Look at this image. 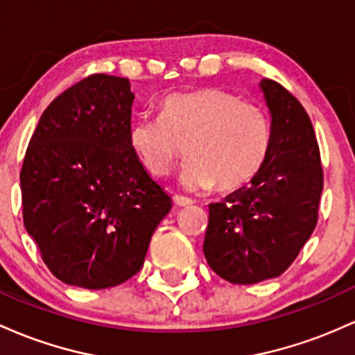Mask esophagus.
Masks as SVG:
<instances>
[{"instance_id": "1", "label": "esophagus", "mask_w": 355, "mask_h": 355, "mask_svg": "<svg viewBox=\"0 0 355 355\" xmlns=\"http://www.w3.org/2000/svg\"><path fill=\"white\" fill-rule=\"evenodd\" d=\"M173 199H174V205L179 206V208H186V206H191L194 202L193 199H189L186 196H179V194H176Z\"/></svg>"}]
</instances>
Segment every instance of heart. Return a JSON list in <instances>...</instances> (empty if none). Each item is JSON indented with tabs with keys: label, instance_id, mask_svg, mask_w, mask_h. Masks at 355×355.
<instances>
[{
	"label": "heart",
	"instance_id": "1",
	"mask_svg": "<svg viewBox=\"0 0 355 355\" xmlns=\"http://www.w3.org/2000/svg\"><path fill=\"white\" fill-rule=\"evenodd\" d=\"M188 139L189 159L179 171L184 189L245 186L260 173L272 144V125L260 105L218 87L173 92L161 101V115H137L129 144L142 167L164 176Z\"/></svg>",
	"mask_w": 355,
	"mask_h": 355
}]
</instances>
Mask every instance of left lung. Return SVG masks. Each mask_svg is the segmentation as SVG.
Returning a JSON list of instances; mask_svg holds the SVG:
<instances>
[{
    "label": "left lung",
    "mask_w": 355,
    "mask_h": 355,
    "mask_svg": "<svg viewBox=\"0 0 355 355\" xmlns=\"http://www.w3.org/2000/svg\"><path fill=\"white\" fill-rule=\"evenodd\" d=\"M272 144L248 186L211 202L202 252L213 272L238 285L282 275L317 225L324 188L320 150L302 103L280 83L260 82Z\"/></svg>",
    "instance_id": "left-lung-1"
}]
</instances>
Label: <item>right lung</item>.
I'll use <instances>...</instances> for the list:
<instances>
[{"mask_svg": "<svg viewBox=\"0 0 355 355\" xmlns=\"http://www.w3.org/2000/svg\"><path fill=\"white\" fill-rule=\"evenodd\" d=\"M129 78L97 73L58 95L40 117L23 161V221L63 284H124L144 265L173 199L129 144Z\"/></svg>", "mask_w": 355, "mask_h": 355, "instance_id": "add662e5", "label": "right lung"}]
</instances>
